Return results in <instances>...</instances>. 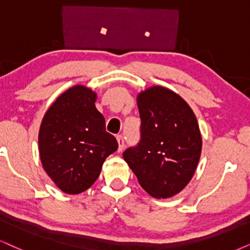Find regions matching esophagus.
Segmentation results:
<instances>
[{
	"label": "esophagus",
	"mask_w": 250,
	"mask_h": 250,
	"mask_svg": "<svg viewBox=\"0 0 250 250\" xmlns=\"http://www.w3.org/2000/svg\"><path fill=\"white\" fill-rule=\"evenodd\" d=\"M116 140H118V143H119L118 152H122V151L125 150V140H123L122 135H119L118 137H116Z\"/></svg>",
	"instance_id": "obj_1"
}]
</instances>
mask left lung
Masks as SVG:
<instances>
[{
	"mask_svg": "<svg viewBox=\"0 0 250 250\" xmlns=\"http://www.w3.org/2000/svg\"><path fill=\"white\" fill-rule=\"evenodd\" d=\"M141 141L123 158L141 187L154 198H170L190 182L202 152L197 119L187 102L153 85L137 94Z\"/></svg>",
	"mask_w": 250,
	"mask_h": 250,
	"instance_id": "obj_1",
	"label": "left lung"
}]
</instances>
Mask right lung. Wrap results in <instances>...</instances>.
<instances>
[{"instance_id": "right-lung-1", "label": "right lung", "mask_w": 250, "mask_h": 250, "mask_svg": "<svg viewBox=\"0 0 250 250\" xmlns=\"http://www.w3.org/2000/svg\"><path fill=\"white\" fill-rule=\"evenodd\" d=\"M96 100L92 88L74 85L56 98L41 121L38 136L41 164L65 194H81L90 188L106 158L118 150Z\"/></svg>"}]
</instances>
